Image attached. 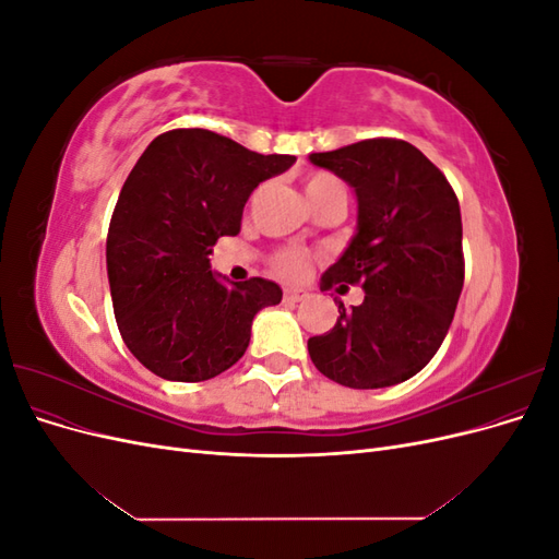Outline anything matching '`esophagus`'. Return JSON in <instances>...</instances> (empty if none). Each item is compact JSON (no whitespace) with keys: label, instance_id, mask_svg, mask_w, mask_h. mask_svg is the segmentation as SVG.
Segmentation results:
<instances>
[{"label":"esophagus","instance_id":"1","mask_svg":"<svg viewBox=\"0 0 559 559\" xmlns=\"http://www.w3.org/2000/svg\"><path fill=\"white\" fill-rule=\"evenodd\" d=\"M302 298H308V292H306V289H286V292H284V300H286V302H300Z\"/></svg>","mask_w":559,"mask_h":559}]
</instances>
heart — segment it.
I'll use <instances>...</instances> for the list:
<instances>
[{
    "instance_id": "heart-1",
    "label": "heart",
    "mask_w": 559,
    "mask_h": 559,
    "mask_svg": "<svg viewBox=\"0 0 559 559\" xmlns=\"http://www.w3.org/2000/svg\"><path fill=\"white\" fill-rule=\"evenodd\" d=\"M343 189L341 181H337L333 175L329 173H310L306 177V193L310 202H317L319 198L329 195L331 191ZM308 253L300 251V249H282L280 253H275L273 259V270L284 277V280H300L302 275L308 273Z\"/></svg>"
}]
</instances>
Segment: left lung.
Wrapping results in <instances>:
<instances>
[{"label": "left lung", "mask_w": 559, "mask_h": 559, "mask_svg": "<svg viewBox=\"0 0 559 559\" xmlns=\"http://www.w3.org/2000/svg\"><path fill=\"white\" fill-rule=\"evenodd\" d=\"M310 163L357 193V233L321 275V292L361 286L324 335L308 341L319 373L352 389H380L413 378L445 341L464 286L462 214L445 175L403 140L378 138Z\"/></svg>", "instance_id": "8db88e82"}]
</instances>
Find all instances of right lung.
Instances as JSON below:
<instances>
[{"instance_id": "right-lung-1", "label": "right lung", "mask_w": 559, "mask_h": 559, "mask_svg": "<svg viewBox=\"0 0 559 559\" xmlns=\"http://www.w3.org/2000/svg\"><path fill=\"white\" fill-rule=\"evenodd\" d=\"M294 163L179 128L158 134L132 167L111 214L107 273L118 331L151 373L216 378L247 352L257 312L282 300L263 277L224 284L210 253L222 235L240 233L251 191Z\"/></svg>"}]
</instances>
